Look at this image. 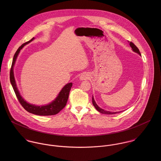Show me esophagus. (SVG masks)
<instances>
[{
  "mask_svg": "<svg viewBox=\"0 0 161 161\" xmlns=\"http://www.w3.org/2000/svg\"><path fill=\"white\" fill-rule=\"evenodd\" d=\"M81 80H86V79H88V75L87 74H82L81 76H80V78Z\"/></svg>",
  "mask_w": 161,
  "mask_h": 161,
  "instance_id": "obj_1",
  "label": "esophagus"
}]
</instances>
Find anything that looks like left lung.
Segmentation results:
<instances>
[{"label": "left lung", "mask_w": 161, "mask_h": 161, "mask_svg": "<svg viewBox=\"0 0 161 161\" xmlns=\"http://www.w3.org/2000/svg\"><path fill=\"white\" fill-rule=\"evenodd\" d=\"M128 42L130 43V45L132 47L133 50L135 52L141 55V53H140L139 49L137 47V46H136V45H135L133 43H132L131 42ZM92 103H93V106L95 107V108L97 109V110L98 111V112H99L100 113H101V114H107V115H113V114H117V113H118V112H108V111H105V110L102 109L101 108H100V107L97 105V103H95V100H94L93 97H92ZM118 113H119V112H118Z\"/></svg>", "instance_id": "obj_1"}]
</instances>
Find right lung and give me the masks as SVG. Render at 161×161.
<instances>
[{
    "label": "right lung",
    "mask_w": 161,
    "mask_h": 161,
    "mask_svg": "<svg viewBox=\"0 0 161 161\" xmlns=\"http://www.w3.org/2000/svg\"><path fill=\"white\" fill-rule=\"evenodd\" d=\"M34 38H33L30 41L23 43L22 46H20L19 49L17 50L16 53L14 54L12 66L10 68V80L11 84L12 86V87L14 90V92L15 93V95L17 96V99L19 100L20 103L22 105L23 108L29 113L35 114V115H41V116H49V115H54L58 114L62 109H63L65 106L66 105L68 97H69V92L70 91V89L72 86V83H69L66 84L61 90V91L59 92L58 96L57 98L50 104L47 105L45 106H36L34 105L30 104L27 103L26 101L23 100V98L20 95V93L18 91V89L16 86L14 75V66L15 64L16 59L17 58V56L20 51V49L25 46L26 44L30 43L31 42Z\"/></svg>",
    "instance_id": "obj_1"
}]
</instances>
